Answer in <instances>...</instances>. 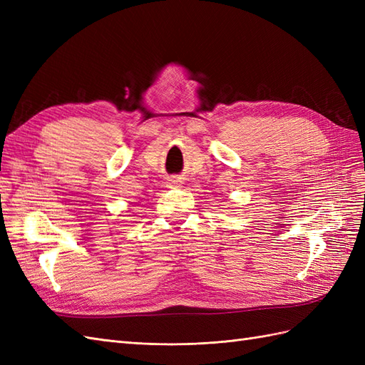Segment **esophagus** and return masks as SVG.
Listing matches in <instances>:
<instances>
[{
	"label": "esophagus",
	"mask_w": 365,
	"mask_h": 365,
	"mask_svg": "<svg viewBox=\"0 0 365 365\" xmlns=\"http://www.w3.org/2000/svg\"><path fill=\"white\" fill-rule=\"evenodd\" d=\"M170 184H172V185H178L180 181H178V180H170Z\"/></svg>",
	"instance_id": "34e87169"
}]
</instances>
